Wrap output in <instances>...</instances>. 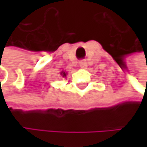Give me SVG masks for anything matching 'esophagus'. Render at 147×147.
Wrapping results in <instances>:
<instances>
[{
	"mask_svg": "<svg viewBox=\"0 0 147 147\" xmlns=\"http://www.w3.org/2000/svg\"><path fill=\"white\" fill-rule=\"evenodd\" d=\"M79 65L82 69H86V61H84V60H82L79 61Z\"/></svg>",
	"mask_w": 147,
	"mask_h": 147,
	"instance_id": "esophagus-1",
	"label": "esophagus"
}]
</instances>
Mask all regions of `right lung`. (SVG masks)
Returning a JSON list of instances; mask_svg holds the SVG:
<instances>
[{"instance_id":"obj_1","label":"right lung","mask_w":147,"mask_h":147,"mask_svg":"<svg viewBox=\"0 0 147 147\" xmlns=\"http://www.w3.org/2000/svg\"><path fill=\"white\" fill-rule=\"evenodd\" d=\"M60 74H61V76L63 77V78H65L66 75H67V72H66V71H61V72L60 73Z\"/></svg>"}]
</instances>
